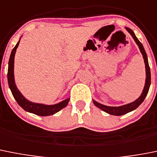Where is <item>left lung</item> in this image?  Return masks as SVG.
<instances>
[{
	"label": "left lung",
	"instance_id": "8db88e82",
	"mask_svg": "<svg viewBox=\"0 0 157 157\" xmlns=\"http://www.w3.org/2000/svg\"><path fill=\"white\" fill-rule=\"evenodd\" d=\"M126 30L129 33L131 34V36H132V38L134 39V40L136 41V44L139 46V48L140 50L141 53L142 54V57L144 59L145 62V66H146V83H145L144 89L142 90V93L141 94V96H139L137 100H135L134 102H132L130 103H128V104L123 105V106H120V107H109V106H105V105L101 104V103H98V102L93 100V103L95 104V106L97 107H99L100 109H101L102 110H103L106 113H109V114L111 115H115V116H121V115H124L125 113H129V112L132 111V110H136L139 105L144 101L146 96H147V93L149 92V86H150L151 83V73H150V68H149V62H148V57L147 54H146V51H145V49L142 46V44H141V42L138 40L137 37L135 35L134 32L132 31L131 29L125 27Z\"/></svg>",
	"mask_w": 157,
	"mask_h": 157
}]
</instances>
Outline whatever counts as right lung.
Returning <instances> with one entry per match:
<instances>
[{
	"label": "right lung",
	"mask_w": 157,
	"mask_h": 157,
	"mask_svg": "<svg viewBox=\"0 0 157 157\" xmlns=\"http://www.w3.org/2000/svg\"><path fill=\"white\" fill-rule=\"evenodd\" d=\"M19 41L17 43L15 47L13 48L11 53V56H10L9 62H8V81L11 93H12L13 96L17 101L18 104L21 108L24 109L25 111L33 113L34 114L39 115V116H49V115L54 114L67 106L69 100H70V98L66 99V100L54 105H45L42 104V103H33V102L26 100L17 88L15 82V77H14V61H15V52H16V49L18 48V44H19Z\"/></svg>",
	"instance_id": "add662e5"
}]
</instances>
